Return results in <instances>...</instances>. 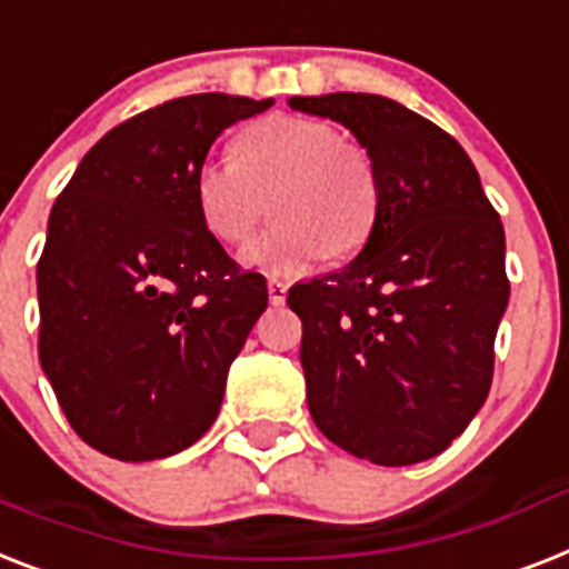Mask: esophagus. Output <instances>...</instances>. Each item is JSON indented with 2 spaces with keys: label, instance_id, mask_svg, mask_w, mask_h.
<instances>
[{
  "label": "esophagus",
  "instance_id": "obj_1",
  "mask_svg": "<svg viewBox=\"0 0 569 569\" xmlns=\"http://www.w3.org/2000/svg\"><path fill=\"white\" fill-rule=\"evenodd\" d=\"M286 292H289V286L283 283V280H277V277H271L269 280V300L274 303V307H280L286 300Z\"/></svg>",
  "mask_w": 569,
  "mask_h": 569
}]
</instances>
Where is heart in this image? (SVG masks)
I'll list each match as a JSON object with an SVG mask.
<instances>
[{"label": "heart", "mask_w": 569, "mask_h": 569, "mask_svg": "<svg viewBox=\"0 0 569 569\" xmlns=\"http://www.w3.org/2000/svg\"><path fill=\"white\" fill-rule=\"evenodd\" d=\"M236 157H207L192 178L198 216L219 242L239 244L260 224L266 198L274 228L242 251V266L295 274L318 260L348 257L377 219L371 160L321 119L269 117L237 140Z\"/></svg>", "instance_id": "heart-1"}]
</instances>
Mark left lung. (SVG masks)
I'll list each match as a JSON object with an SVG mask.
<instances>
[{"mask_svg":"<svg viewBox=\"0 0 569 569\" xmlns=\"http://www.w3.org/2000/svg\"><path fill=\"white\" fill-rule=\"evenodd\" d=\"M289 108L345 124L380 196L357 260L289 289L309 415L357 459L427 461L491 391L509 307L502 221L459 142L400 101L330 92Z\"/></svg>","mask_w":569,"mask_h":569,"instance_id":"obj_1","label":"left lung"}]
</instances>
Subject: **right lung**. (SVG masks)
I'll return each mask as SVG.
<instances>
[{
	"instance_id": "add662e5",
	"label": "right lung",
	"mask_w": 569,
	"mask_h": 569,
	"mask_svg": "<svg viewBox=\"0 0 569 569\" xmlns=\"http://www.w3.org/2000/svg\"><path fill=\"white\" fill-rule=\"evenodd\" d=\"M274 99L198 92L108 131L49 216L37 262L40 368L69 427L119 461L196 445L262 309L198 216L192 178L224 128Z\"/></svg>"
}]
</instances>
